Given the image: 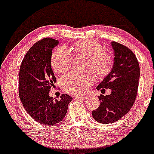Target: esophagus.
<instances>
[{"mask_svg":"<svg viewBox=\"0 0 154 154\" xmlns=\"http://www.w3.org/2000/svg\"><path fill=\"white\" fill-rule=\"evenodd\" d=\"M75 100H84L86 99V96L84 95H79V96H76L75 97Z\"/></svg>","mask_w":154,"mask_h":154,"instance_id":"esophagus-1","label":"esophagus"}]
</instances>
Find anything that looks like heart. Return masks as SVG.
I'll list each match as a JSON object with an SVG mask.
<instances>
[{
	"mask_svg": "<svg viewBox=\"0 0 154 154\" xmlns=\"http://www.w3.org/2000/svg\"><path fill=\"white\" fill-rule=\"evenodd\" d=\"M70 50L77 57H87L84 68L92 70L97 78L103 79L109 74L113 66V58L109 53L103 51V46L97 41H79L71 45ZM51 62L55 72L64 73L70 70L72 65V55L64 48H59L53 53ZM93 81L94 75L90 71L72 72L62 79V86L70 95H79L87 92Z\"/></svg>",
	"mask_w": 154,
	"mask_h": 154,
	"instance_id": "obj_1",
	"label": "heart"
}]
</instances>
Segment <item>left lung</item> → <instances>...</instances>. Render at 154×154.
Returning a JSON list of instances; mask_svg holds the SVG:
<instances>
[{"label":"left lung","instance_id":"8db88e82","mask_svg":"<svg viewBox=\"0 0 154 154\" xmlns=\"http://www.w3.org/2000/svg\"><path fill=\"white\" fill-rule=\"evenodd\" d=\"M115 53L112 70L97 90L110 89L109 95L98 96L100 106L92 112L97 122L103 124L115 123L129 112L136 100L140 71L136 56L128 48L116 42H111Z\"/></svg>","mask_w":154,"mask_h":154}]
</instances>
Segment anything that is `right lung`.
Masks as SVG:
<instances>
[{
    "label": "right lung",
    "mask_w": 154,
    "mask_h": 154,
    "mask_svg": "<svg viewBox=\"0 0 154 154\" xmlns=\"http://www.w3.org/2000/svg\"><path fill=\"white\" fill-rule=\"evenodd\" d=\"M59 44L57 39L44 38L28 51L19 72V96L23 107L38 123L54 125L65 117L72 97L62 94L60 99L49 96L57 82L51 68L52 50Z\"/></svg>",
    "instance_id": "1"
}]
</instances>
